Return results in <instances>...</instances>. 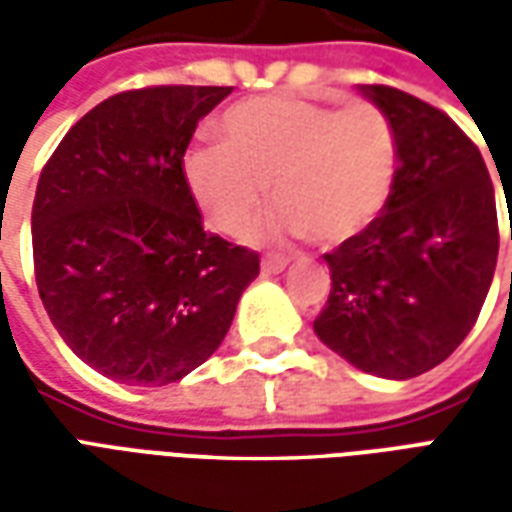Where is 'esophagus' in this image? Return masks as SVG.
I'll use <instances>...</instances> for the list:
<instances>
[{
  "mask_svg": "<svg viewBox=\"0 0 512 512\" xmlns=\"http://www.w3.org/2000/svg\"><path fill=\"white\" fill-rule=\"evenodd\" d=\"M260 268H263L266 277H271V274H282V271L288 268V260H282V257H266V260L260 263Z\"/></svg>",
  "mask_w": 512,
  "mask_h": 512,
  "instance_id": "obj_1",
  "label": "esophagus"
}]
</instances>
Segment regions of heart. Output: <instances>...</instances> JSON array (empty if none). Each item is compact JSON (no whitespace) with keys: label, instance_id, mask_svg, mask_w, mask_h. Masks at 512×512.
Returning a JSON list of instances; mask_svg holds the SVG:
<instances>
[{"label":"heart","instance_id":"b5f03b06","mask_svg":"<svg viewBox=\"0 0 512 512\" xmlns=\"http://www.w3.org/2000/svg\"><path fill=\"white\" fill-rule=\"evenodd\" d=\"M224 145L183 156L191 200L213 230L241 235L271 194L279 205L252 230L255 244L312 235L354 241L376 222L397 178V136L376 104L343 109L296 95H266L222 115Z\"/></svg>","mask_w":512,"mask_h":512}]
</instances>
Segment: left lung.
<instances>
[{
	"label": "left lung",
	"mask_w": 512,
	"mask_h": 512,
	"mask_svg": "<svg viewBox=\"0 0 512 512\" xmlns=\"http://www.w3.org/2000/svg\"><path fill=\"white\" fill-rule=\"evenodd\" d=\"M359 93L392 120L395 189L365 233L323 255L332 293L315 334L356 370L406 381L441 365L483 310L499 255L494 183L436 106L384 84Z\"/></svg>",
	"instance_id": "left-lung-1"
}]
</instances>
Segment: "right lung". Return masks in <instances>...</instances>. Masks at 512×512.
Listing matches in <instances>:
<instances>
[{"label":"right lung","mask_w":512,"mask_h":512,"mask_svg":"<svg viewBox=\"0 0 512 512\" xmlns=\"http://www.w3.org/2000/svg\"><path fill=\"white\" fill-rule=\"evenodd\" d=\"M233 87L117 93L65 134L32 205V255L54 329L128 386L189 376L222 345L260 257L205 233L183 180L194 128Z\"/></svg>","instance_id":"obj_1"}]
</instances>
